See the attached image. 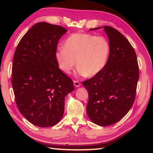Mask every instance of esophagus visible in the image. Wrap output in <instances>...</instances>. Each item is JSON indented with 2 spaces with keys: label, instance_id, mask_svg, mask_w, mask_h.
I'll use <instances>...</instances> for the list:
<instances>
[{
  "label": "esophagus",
  "instance_id": "obj_1",
  "mask_svg": "<svg viewBox=\"0 0 153 153\" xmlns=\"http://www.w3.org/2000/svg\"><path fill=\"white\" fill-rule=\"evenodd\" d=\"M74 85L75 87H79L80 86V83L78 82V81H74Z\"/></svg>",
  "mask_w": 153,
  "mask_h": 153
}]
</instances>
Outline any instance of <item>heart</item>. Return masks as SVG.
I'll use <instances>...</instances> for the list:
<instances>
[{"instance_id": "obj_1", "label": "heart", "mask_w": 153, "mask_h": 153, "mask_svg": "<svg viewBox=\"0 0 153 153\" xmlns=\"http://www.w3.org/2000/svg\"><path fill=\"white\" fill-rule=\"evenodd\" d=\"M109 54L110 45L106 38L77 33L66 39L63 47L55 53V60L65 74L71 73L76 61L77 76L93 77L105 68Z\"/></svg>"}]
</instances>
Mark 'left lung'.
Here are the masks:
<instances>
[{"mask_svg":"<svg viewBox=\"0 0 153 153\" xmlns=\"http://www.w3.org/2000/svg\"><path fill=\"white\" fill-rule=\"evenodd\" d=\"M102 27L109 39L108 62L99 74L83 85L89 94V119L97 125L107 126L120 121L131 108L139 74L137 56L128 40L114 28Z\"/></svg>","mask_w":153,"mask_h":153,"instance_id":"left-lung-1","label":"left lung"}]
</instances>
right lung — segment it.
<instances>
[{"label": "right lung", "mask_w": 153, "mask_h": 153, "mask_svg": "<svg viewBox=\"0 0 153 153\" xmlns=\"http://www.w3.org/2000/svg\"><path fill=\"white\" fill-rule=\"evenodd\" d=\"M67 30L39 22L18 43L13 58L12 85L19 111L32 124L56 125L62 118L64 100L73 81L58 66L55 53Z\"/></svg>", "instance_id": "1"}]
</instances>
